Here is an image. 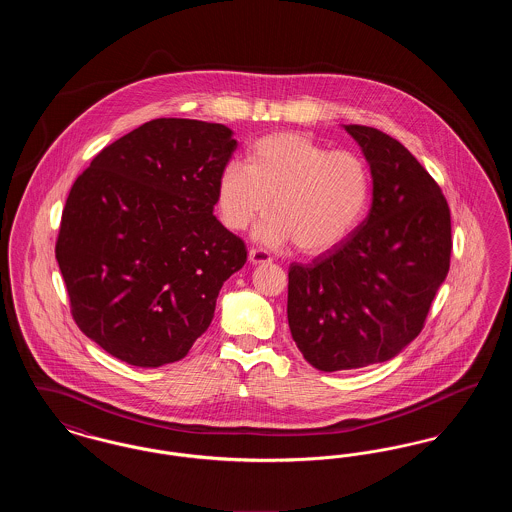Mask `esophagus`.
I'll list each match as a JSON object with an SVG mask.
<instances>
[{
  "instance_id": "esophagus-1",
  "label": "esophagus",
  "mask_w": 512,
  "mask_h": 512,
  "mask_svg": "<svg viewBox=\"0 0 512 512\" xmlns=\"http://www.w3.org/2000/svg\"><path fill=\"white\" fill-rule=\"evenodd\" d=\"M272 259H270V255H268L267 251H263V249H251L249 251V263L251 265H267L270 263Z\"/></svg>"
}]
</instances>
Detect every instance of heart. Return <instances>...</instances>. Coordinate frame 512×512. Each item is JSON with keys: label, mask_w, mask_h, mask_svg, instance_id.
Here are the masks:
<instances>
[{"label": "heart", "mask_w": 512, "mask_h": 512, "mask_svg": "<svg viewBox=\"0 0 512 512\" xmlns=\"http://www.w3.org/2000/svg\"><path fill=\"white\" fill-rule=\"evenodd\" d=\"M370 174L353 151L318 144L301 132H276L247 151V165L232 161L217 180L220 219L230 230H245L272 215L255 238L268 247L295 242L307 255L341 244L365 213Z\"/></svg>", "instance_id": "1"}]
</instances>
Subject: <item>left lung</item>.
I'll use <instances>...</instances> for the list:
<instances>
[{"label": "left lung", "instance_id": "obj_1", "mask_svg": "<svg viewBox=\"0 0 512 512\" xmlns=\"http://www.w3.org/2000/svg\"><path fill=\"white\" fill-rule=\"evenodd\" d=\"M343 128L370 167V211L340 245L288 274L293 341L322 372L399 355L420 334L453 247L447 201L413 153L376 128Z\"/></svg>", "mask_w": 512, "mask_h": 512}]
</instances>
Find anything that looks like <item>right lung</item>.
Returning <instances> with one entry per match:
<instances>
[{"label": "right lung", "instance_id": "add662e5", "mask_svg": "<svg viewBox=\"0 0 512 512\" xmlns=\"http://www.w3.org/2000/svg\"><path fill=\"white\" fill-rule=\"evenodd\" d=\"M224 124L155 119L101 149L71 188L55 257L78 328L124 363L180 361L247 259L213 215L238 142Z\"/></svg>", "mask_w": 512, "mask_h": 512}]
</instances>
